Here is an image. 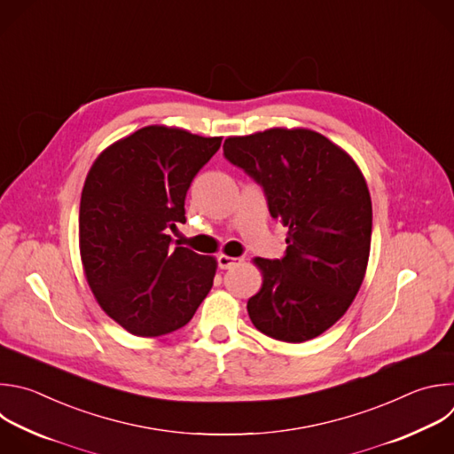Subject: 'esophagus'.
<instances>
[{
	"label": "esophagus",
	"instance_id": "34e87169",
	"mask_svg": "<svg viewBox=\"0 0 454 454\" xmlns=\"http://www.w3.org/2000/svg\"><path fill=\"white\" fill-rule=\"evenodd\" d=\"M217 262H219L221 269H231V267L239 265L242 262V258H235V256H228V254H219Z\"/></svg>",
	"mask_w": 454,
	"mask_h": 454
}]
</instances>
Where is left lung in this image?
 Masks as SVG:
<instances>
[{
    "label": "left lung",
    "instance_id": "1",
    "mask_svg": "<svg viewBox=\"0 0 454 454\" xmlns=\"http://www.w3.org/2000/svg\"><path fill=\"white\" fill-rule=\"evenodd\" d=\"M223 149L263 187L270 215L288 228L281 260H253L262 288L247 301L251 323L283 342L319 337L348 312L367 270L372 203L360 168L309 128L228 137Z\"/></svg>",
    "mask_w": 454,
    "mask_h": 454
}]
</instances>
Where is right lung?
<instances>
[{"instance_id": "add662e5", "label": "right lung", "mask_w": 454, "mask_h": 454, "mask_svg": "<svg viewBox=\"0 0 454 454\" xmlns=\"http://www.w3.org/2000/svg\"><path fill=\"white\" fill-rule=\"evenodd\" d=\"M223 137L151 124L94 160L80 201V256L103 312L137 337L184 328L212 288L217 260L173 246L187 191Z\"/></svg>"}]
</instances>
